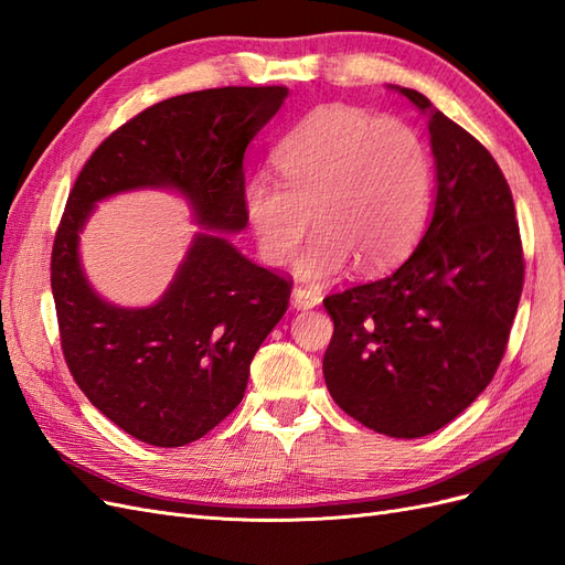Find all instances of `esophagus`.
<instances>
[{"label":"esophagus","mask_w":565,"mask_h":565,"mask_svg":"<svg viewBox=\"0 0 565 565\" xmlns=\"http://www.w3.org/2000/svg\"><path fill=\"white\" fill-rule=\"evenodd\" d=\"M320 303V292L313 287H295L292 289V306L297 311H309Z\"/></svg>","instance_id":"esophagus-1"}]
</instances>
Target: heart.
Returning <instances> with one entry per match:
<instances>
[{
  "label": "heart",
  "instance_id": "1",
  "mask_svg": "<svg viewBox=\"0 0 565 565\" xmlns=\"http://www.w3.org/2000/svg\"><path fill=\"white\" fill-rule=\"evenodd\" d=\"M280 179L256 177L245 212L262 256L282 266L313 224L295 273L318 282L374 276L413 252L431 214L434 164L422 136L401 119L351 106L303 115L273 152Z\"/></svg>",
  "mask_w": 565,
  "mask_h": 565
}]
</instances>
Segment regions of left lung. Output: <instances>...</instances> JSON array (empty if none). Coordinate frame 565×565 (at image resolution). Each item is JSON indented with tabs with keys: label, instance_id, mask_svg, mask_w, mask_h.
Segmentation results:
<instances>
[{
	"label": "left lung",
	"instance_id": "8db88e82",
	"mask_svg": "<svg viewBox=\"0 0 565 565\" xmlns=\"http://www.w3.org/2000/svg\"><path fill=\"white\" fill-rule=\"evenodd\" d=\"M429 117L434 214L386 278L324 299L334 334L322 358L330 396L391 438L438 431L498 372L523 289L509 183L490 152L415 89L391 87Z\"/></svg>",
	"mask_w": 565,
	"mask_h": 565
}]
</instances>
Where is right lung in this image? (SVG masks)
I'll return each instance as SVG.
<instances>
[{"label": "right lung", "mask_w": 565, "mask_h": 565, "mask_svg": "<svg viewBox=\"0 0 565 565\" xmlns=\"http://www.w3.org/2000/svg\"><path fill=\"white\" fill-rule=\"evenodd\" d=\"M285 98V87H221L160 100L94 150L67 195L51 252L65 363L92 405L148 446H188L226 419L287 311L292 282L224 235L247 226L245 150ZM143 186L179 192L203 231L166 295L129 310L90 287L78 233L96 201Z\"/></svg>", "instance_id": "right-lung-1"}]
</instances>
